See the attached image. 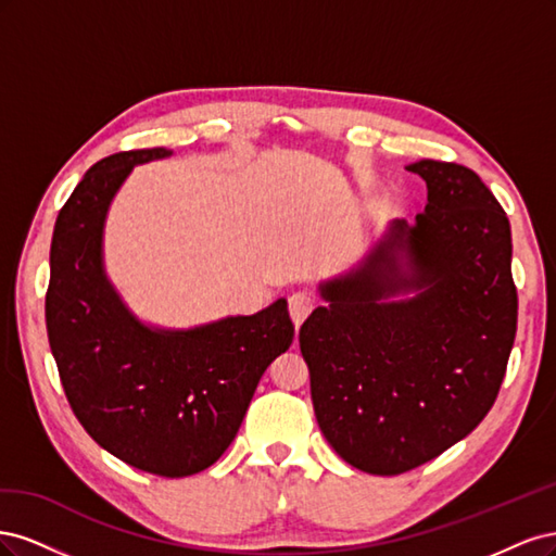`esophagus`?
<instances>
[{
    "instance_id": "34e87169",
    "label": "esophagus",
    "mask_w": 556,
    "mask_h": 556,
    "mask_svg": "<svg viewBox=\"0 0 556 556\" xmlns=\"http://www.w3.org/2000/svg\"><path fill=\"white\" fill-rule=\"evenodd\" d=\"M315 308V296L308 292H294L290 296V315L294 319V325L299 327L304 319L311 315V311Z\"/></svg>"
}]
</instances>
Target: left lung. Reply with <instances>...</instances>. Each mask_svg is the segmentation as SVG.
I'll return each instance as SVG.
<instances>
[{
	"instance_id": "8db88e82",
	"label": "left lung",
	"mask_w": 556,
	"mask_h": 556,
	"mask_svg": "<svg viewBox=\"0 0 556 556\" xmlns=\"http://www.w3.org/2000/svg\"><path fill=\"white\" fill-rule=\"evenodd\" d=\"M427 208L394 223L359 271L323 285L301 325L317 425L350 466L399 476L492 410L517 331L506 211L476 172L419 160ZM417 289L406 302H384Z\"/></svg>"
}]
</instances>
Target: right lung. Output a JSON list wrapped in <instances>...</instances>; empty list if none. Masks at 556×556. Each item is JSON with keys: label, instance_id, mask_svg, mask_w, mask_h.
I'll list each match as a JSON object with an SVG mask.
<instances>
[{"label": "right lung", "instance_id": "1", "mask_svg": "<svg viewBox=\"0 0 556 556\" xmlns=\"http://www.w3.org/2000/svg\"><path fill=\"white\" fill-rule=\"evenodd\" d=\"M172 155L125 150L99 160L62 206L50 243L48 343L66 401L125 464L185 478L223 457L266 366L294 341L288 301L190 331L148 329L102 268V229L134 164Z\"/></svg>", "mask_w": 556, "mask_h": 556}]
</instances>
